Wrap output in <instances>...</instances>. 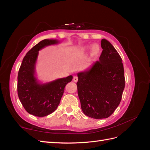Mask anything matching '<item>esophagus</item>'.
<instances>
[{
    "label": "esophagus",
    "mask_w": 150,
    "mask_h": 150,
    "mask_svg": "<svg viewBox=\"0 0 150 150\" xmlns=\"http://www.w3.org/2000/svg\"><path fill=\"white\" fill-rule=\"evenodd\" d=\"M73 81H74V82H77V81H78V76H74V79H73Z\"/></svg>",
    "instance_id": "34e87169"
}]
</instances>
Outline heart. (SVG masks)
<instances>
[{
	"label": "heart",
	"mask_w": 150,
	"mask_h": 150,
	"mask_svg": "<svg viewBox=\"0 0 150 150\" xmlns=\"http://www.w3.org/2000/svg\"><path fill=\"white\" fill-rule=\"evenodd\" d=\"M91 50V55L93 56H96V55L99 54L100 51V47L98 43H95L93 45H86L82 48L83 52H88Z\"/></svg>",
	"instance_id": "heart-1"
}]
</instances>
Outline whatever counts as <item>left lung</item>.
<instances>
[{
	"label": "left lung",
	"instance_id": "obj_1",
	"mask_svg": "<svg viewBox=\"0 0 150 150\" xmlns=\"http://www.w3.org/2000/svg\"><path fill=\"white\" fill-rule=\"evenodd\" d=\"M99 61L77 74L81 109L94 119L109 117L119 105L125 88L124 68L120 54L109 41L102 39Z\"/></svg>",
	"mask_w": 150,
	"mask_h": 150
}]
</instances>
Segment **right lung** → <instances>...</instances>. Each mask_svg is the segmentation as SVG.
Wrapping results in <instances>:
<instances>
[{
  "mask_svg": "<svg viewBox=\"0 0 150 150\" xmlns=\"http://www.w3.org/2000/svg\"><path fill=\"white\" fill-rule=\"evenodd\" d=\"M59 43L57 40H43L26 54L18 74V95L28 113L44 117L56 110L63 95L66 85L73 76L41 83L36 76V64L39 51L50 45Z\"/></svg>",
  "mask_w": 150,
  "mask_h": 150,
  "instance_id": "obj_1",
  "label": "right lung"
}]
</instances>
